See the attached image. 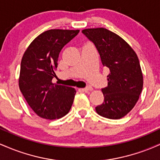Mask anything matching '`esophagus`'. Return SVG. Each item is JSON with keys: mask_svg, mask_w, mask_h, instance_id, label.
I'll return each instance as SVG.
<instances>
[{"mask_svg": "<svg viewBox=\"0 0 160 160\" xmlns=\"http://www.w3.org/2000/svg\"><path fill=\"white\" fill-rule=\"evenodd\" d=\"M92 89H93L92 87H91V86H87V87L82 89V90L84 92H89V91H92Z\"/></svg>", "mask_w": 160, "mask_h": 160, "instance_id": "esophagus-1", "label": "esophagus"}]
</instances>
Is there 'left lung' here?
<instances>
[{"mask_svg": "<svg viewBox=\"0 0 160 160\" xmlns=\"http://www.w3.org/2000/svg\"><path fill=\"white\" fill-rule=\"evenodd\" d=\"M82 34L94 43L102 65L110 70L108 86L102 89L104 102L95 108L102 117L118 120L134 108L143 88V75L136 53L120 36L103 28Z\"/></svg>", "mask_w": 160, "mask_h": 160, "instance_id": "left-lung-1", "label": "left lung"}]
</instances>
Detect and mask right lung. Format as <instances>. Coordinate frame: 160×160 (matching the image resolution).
I'll return each instance as SVG.
<instances>
[{"mask_svg":"<svg viewBox=\"0 0 160 160\" xmlns=\"http://www.w3.org/2000/svg\"><path fill=\"white\" fill-rule=\"evenodd\" d=\"M79 30L52 29L32 41L21 62L19 89L32 109L42 118L56 120L68 113L76 91L52 83L59 52Z\"/></svg>","mask_w":160,"mask_h":160,"instance_id":"right-lung-1","label":"right lung"}]
</instances>
